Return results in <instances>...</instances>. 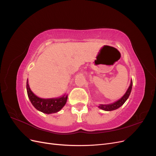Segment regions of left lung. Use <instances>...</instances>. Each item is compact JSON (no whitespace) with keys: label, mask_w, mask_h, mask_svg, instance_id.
Masks as SVG:
<instances>
[{"label":"left lung","mask_w":156,"mask_h":156,"mask_svg":"<svg viewBox=\"0 0 156 156\" xmlns=\"http://www.w3.org/2000/svg\"><path fill=\"white\" fill-rule=\"evenodd\" d=\"M132 84H133V82H132V81H131V83H130L129 87L128 88V89H127V92H126V94L124 95V96L122 97L120 99V100L116 101L114 103H112V104L100 105V106H99V108H100L101 109H103V110H104V111H111L115 110V109H116V108L121 107L126 102V101L127 100V98H128V97L129 96V94L131 93V88H132Z\"/></svg>","instance_id":"1"}]
</instances>
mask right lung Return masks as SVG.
I'll list each match as a JSON object with an SVG mask.
<instances>
[{"instance_id": "right-lung-1", "label": "right lung", "mask_w": 156, "mask_h": 156, "mask_svg": "<svg viewBox=\"0 0 156 156\" xmlns=\"http://www.w3.org/2000/svg\"><path fill=\"white\" fill-rule=\"evenodd\" d=\"M27 90L30 101L37 110L46 114H51L59 111L67 101L68 96H62L58 98L42 99L34 95L30 89L28 79L27 81Z\"/></svg>"}]
</instances>
